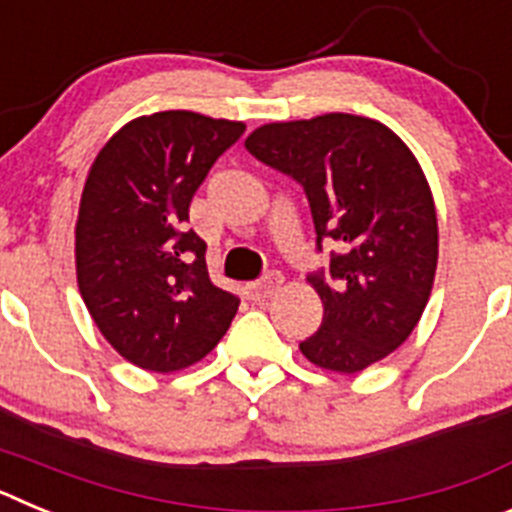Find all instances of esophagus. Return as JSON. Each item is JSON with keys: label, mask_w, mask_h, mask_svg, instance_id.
Returning <instances> with one entry per match:
<instances>
[{"label": "esophagus", "mask_w": 512, "mask_h": 512, "mask_svg": "<svg viewBox=\"0 0 512 512\" xmlns=\"http://www.w3.org/2000/svg\"><path fill=\"white\" fill-rule=\"evenodd\" d=\"M282 284H284L282 274H279V271H269V274H266L261 282H256L248 287V295H251L253 300H266V297L277 295Z\"/></svg>", "instance_id": "1"}]
</instances>
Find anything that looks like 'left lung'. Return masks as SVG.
I'll list each match as a JSON object with an SVG mask.
<instances>
[{
  "label": "left lung",
  "instance_id": "obj_1",
  "mask_svg": "<svg viewBox=\"0 0 512 512\" xmlns=\"http://www.w3.org/2000/svg\"><path fill=\"white\" fill-rule=\"evenodd\" d=\"M246 148L305 187L318 243L341 246L333 282L307 279L323 323L300 351L328 372H364L408 341L436 279V202L418 158L395 130L348 112L266 122Z\"/></svg>",
  "mask_w": 512,
  "mask_h": 512
}]
</instances>
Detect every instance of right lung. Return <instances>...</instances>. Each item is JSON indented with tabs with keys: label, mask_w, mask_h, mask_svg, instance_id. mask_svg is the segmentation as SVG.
I'll list each match as a JSON object with an SVG mask.
<instances>
[{
	"label": "right lung",
	"mask_w": 512,
	"mask_h": 512,
	"mask_svg": "<svg viewBox=\"0 0 512 512\" xmlns=\"http://www.w3.org/2000/svg\"><path fill=\"white\" fill-rule=\"evenodd\" d=\"M246 130L164 110L125 122L89 166L74 230L76 284L104 341L146 372H182L220 343L241 300L184 233L207 171Z\"/></svg>",
	"instance_id": "obj_1"
}]
</instances>
